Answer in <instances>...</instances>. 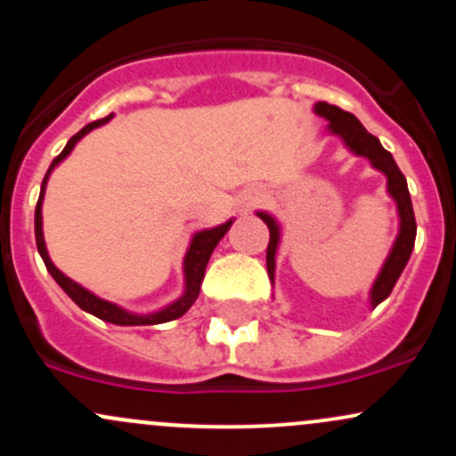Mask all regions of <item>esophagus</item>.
Returning a JSON list of instances; mask_svg holds the SVG:
<instances>
[{"label":"esophagus","instance_id":"esophagus-1","mask_svg":"<svg viewBox=\"0 0 456 456\" xmlns=\"http://www.w3.org/2000/svg\"><path fill=\"white\" fill-rule=\"evenodd\" d=\"M255 201H259V199H257V197H255V199H253V201H250V206H253V203H255Z\"/></svg>","mask_w":456,"mask_h":456}]
</instances>
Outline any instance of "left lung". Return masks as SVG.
Here are the masks:
<instances>
[{"label":"left lung","mask_w":456,"mask_h":456,"mask_svg":"<svg viewBox=\"0 0 456 456\" xmlns=\"http://www.w3.org/2000/svg\"><path fill=\"white\" fill-rule=\"evenodd\" d=\"M313 111H315L319 118L328 119V133L341 139L345 148L354 151L355 156H364V159L373 165V169H378L386 175L388 195L395 199L396 203V212H399V233H396L395 244H392L388 257H386L384 265H381L378 279H375L369 294L370 306L375 308L379 302H384L386 297L390 296L392 287L396 285L401 272L405 270L407 261L411 257L413 242H416V216H413L410 188H407L405 175L401 174V169L396 167L390 151L384 150L379 139L375 137V134H370L369 130L360 124V119L355 118V115L343 111V109L328 102H315ZM257 216L268 224L270 229V244L268 253H265V264H268V276L272 285H274L276 250H279L281 244V224L276 223V218L268 212L259 210Z\"/></svg>","instance_id":"obj_1"}]
</instances>
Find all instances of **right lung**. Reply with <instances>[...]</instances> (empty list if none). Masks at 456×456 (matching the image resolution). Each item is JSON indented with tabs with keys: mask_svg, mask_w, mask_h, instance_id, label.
Returning <instances> with one entry per match:
<instances>
[{
	"mask_svg": "<svg viewBox=\"0 0 456 456\" xmlns=\"http://www.w3.org/2000/svg\"><path fill=\"white\" fill-rule=\"evenodd\" d=\"M109 119H111V115H107L104 119H98V122H92V124H87V126H83L75 134V137L68 141L66 148L61 150V154L57 156L53 162H51L49 171H46V175L43 180V186H40L38 203H36V216H34L36 246H38L40 257H43L46 270H49V274L53 276L57 285H60L61 289L66 291L68 297H70V300L75 302L78 308H83V311L90 313V315L102 319V322L115 323V326H154V323L174 322V319L182 317L188 311V308L195 305L199 291H201V282H203V276H206V265H208V261H210V255L214 253V248H216V244L223 240V235L229 232V227L233 224V218H232V221L218 224V227L201 229V232H197L195 235H192L191 244H188V250L184 255V268H182V270H184V294L177 297L175 302H171V305L160 308V311L145 313V315H143V313H130V311H126V308L113 305V302L102 300V297L92 294V291L86 289L83 285H78V282L68 279L64 272L55 268V264L49 257V250H46L45 233H43V201H45L46 182H49L51 171H53L55 167L60 165V162L64 160L72 150H75V145L83 137H86L87 133H92L94 128L107 124Z\"/></svg>",
	"mask_w": 456,
	"mask_h": 456,
	"instance_id": "obj_1",
	"label": "right lung"
}]
</instances>
